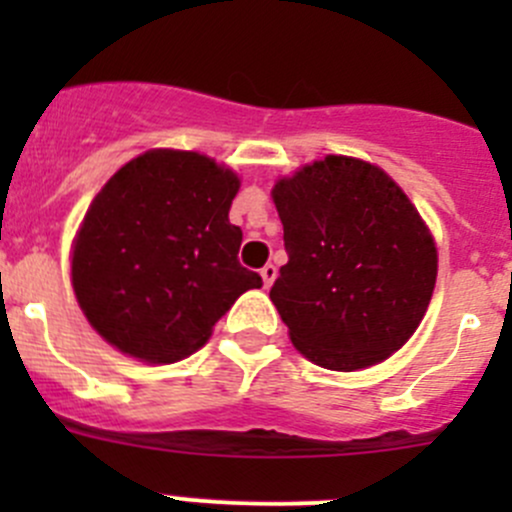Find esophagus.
<instances>
[{"label":"esophagus","instance_id":"esophagus-1","mask_svg":"<svg viewBox=\"0 0 512 512\" xmlns=\"http://www.w3.org/2000/svg\"><path fill=\"white\" fill-rule=\"evenodd\" d=\"M260 275H262V282H265V287H270L272 282H275V277H277V267L275 265H265L260 270Z\"/></svg>","mask_w":512,"mask_h":512}]
</instances>
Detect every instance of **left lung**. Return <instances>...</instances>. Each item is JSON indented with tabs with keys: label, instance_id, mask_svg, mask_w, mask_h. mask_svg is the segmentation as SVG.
I'll use <instances>...</instances> for the list:
<instances>
[{
	"label": "left lung",
	"instance_id": "left-lung-1",
	"mask_svg": "<svg viewBox=\"0 0 512 512\" xmlns=\"http://www.w3.org/2000/svg\"><path fill=\"white\" fill-rule=\"evenodd\" d=\"M272 200L289 260L270 299L294 347L332 371L404 347L438 272L431 232L404 190L366 160L327 156L277 180Z\"/></svg>",
	"mask_w": 512,
	"mask_h": 512
}]
</instances>
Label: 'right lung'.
Here are the masks:
<instances>
[{"label":"right lung","instance_id":"add662e5","mask_svg":"<svg viewBox=\"0 0 512 512\" xmlns=\"http://www.w3.org/2000/svg\"><path fill=\"white\" fill-rule=\"evenodd\" d=\"M240 178L193 151H148L101 188L81 223L71 282L91 327L143 361L173 364L262 277L237 260Z\"/></svg>","mask_w":512,"mask_h":512}]
</instances>
